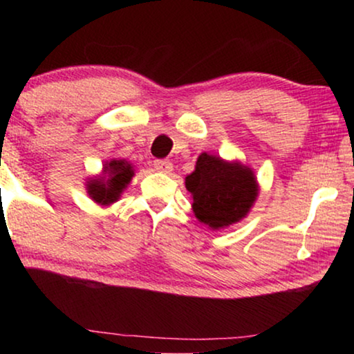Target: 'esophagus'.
I'll return each instance as SVG.
<instances>
[{
  "mask_svg": "<svg viewBox=\"0 0 354 354\" xmlns=\"http://www.w3.org/2000/svg\"><path fill=\"white\" fill-rule=\"evenodd\" d=\"M172 167H174L172 162L167 161V159H156V161H154V169H156L158 172L171 174Z\"/></svg>",
  "mask_w": 354,
  "mask_h": 354,
  "instance_id": "1",
  "label": "esophagus"
}]
</instances>
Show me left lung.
<instances>
[{"label": "left lung", "instance_id": "left-lung-1", "mask_svg": "<svg viewBox=\"0 0 354 354\" xmlns=\"http://www.w3.org/2000/svg\"><path fill=\"white\" fill-rule=\"evenodd\" d=\"M193 196V212L212 230L236 224L248 214L258 196L254 172L240 162L201 153L195 171L185 177Z\"/></svg>", "mask_w": 354, "mask_h": 354}]
</instances>
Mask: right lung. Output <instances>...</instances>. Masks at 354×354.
Listing matches in <instances>:
<instances>
[{
    "label": "right lung",
    "instance_id": "obj_1",
    "mask_svg": "<svg viewBox=\"0 0 354 354\" xmlns=\"http://www.w3.org/2000/svg\"><path fill=\"white\" fill-rule=\"evenodd\" d=\"M133 177L132 164L125 159H111L104 164L103 174L86 182V193L101 206L118 201Z\"/></svg>",
    "mask_w": 354,
    "mask_h": 354
}]
</instances>
